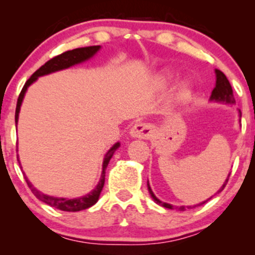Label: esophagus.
Listing matches in <instances>:
<instances>
[{"label":"esophagus","mask_w":255,"mask_h":255,"mask_svg":"<svg viewBox=\"0 0 255 255\" xmlns=\"http://www.w3.org/2000/svg\"><path fill=\"white\" fill-rule=\"evenodd\" d=\"M152 134H153V127L151 124H136L130 129V135L139 139H150Z\"/></svg>","instance_id":"obj_1"}]
</instances>
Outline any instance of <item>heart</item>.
Returning a JSON list of instances; mask_svg holds the SVG:
<instances>
[{"mask_svg":"<svg viewBox=\"0 0 255 255\" xmlns=\"http://www.w3.org/2000/svg\"><path fill=\"white\" fill-rule=\"evenodd\" d=\"M168 80H169L168 75H160V77L158 78V84L165 85L166 83H168ZM189 95H191V89H189L188 85H184V86L181 87L180 91H178V98L180 99L188 98Z\"/></svg>","mask_w":255,"mask_h":255,"instance_id":"heart-1","label":"heart"}]
</instances>
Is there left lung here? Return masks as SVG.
<instances>
[{
  "label": "left lung",
  "instance_id": "1",
  "mask_svg": "<svg viewBox=\"0 0 255 255\" xmlns=\"http://www.w3.org/2000/svg\"><path fill=\"white\" fill-rule=\"evenodd\" d=\"M216 77H217V80H216V87L212 91L211 101L224 102V103H230V104L235 103V98H234L233 89H231V85L229 83V80H228V79H227V77H225V75H224V73L221 72V71H218V69H216ZM229 176H230V174H229ZM229 176H228L227 181H225L224 184L221 187V189H219L217 193L223 191L225 184H227L228 180H229ZM147 188H148V192H150L152 199H153V200L156 201L158 205H160V206L165 207V209H170V210L174 209V206H172V205L166 204V203H162V201H160L159 199L156 198V195H154L153 192H152L150 184H148V181H147ZM211 198H210V199H211ZM210 199H207L206 201H209ZM206 201H203V203L198 204V205H203V204L206 203ZM198 205H195V206H198ZM195 206H187V207H188V209H191V207H195ZM178 210H180V211H184V210H186V206H180V207H178Z\"/></svg>",
  "mask_w": 255,
  "mask_h": 255
}]
</instances>
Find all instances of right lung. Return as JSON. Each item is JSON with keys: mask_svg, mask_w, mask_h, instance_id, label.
<instances>
[{"mask_svg": "<svg viewBox=\"0 0 255 255\" xmlns=\"http://www.w3.org/2000/svg\"><path fill=\"white\" fill-rule=\"evenodd\" d=\"M99 48H101L99 45H92V46H85V48H77V49H73V50L64 51V52H62V54L52 57L51 60L48 61V62L44 63L39 69H37V71L31 75V78L26 81L24 87H22L21 92H20L19 98H17L16 109H15V124H17L20 107H21V102H22V99H24L26 90H27V87L30 86L33 81L37 80L38 77H42V75L49 74V73L61 71V69L68 68V67L74 66V64H77V63L84 62V61L89 60L90 57H92L93 55H95L96 52L99 50ZM119 146H120V142L114 145L113 147L108 151V153L105 154L104 160H103V171H102L101 180H99L97 187H96L92 192L89 193V194L84 195V197L77 198V199H64V198L50 197V195L43 194V193H40L38 189L34 188V187L31 184L30 181L27 180V177L25 176L26 183H27V186L30 187L32 193H33V194L36 195V197L39 199L40 201L48 204L49 206L55 207V209L61 210V211L77 212V211H81V210L89 209V207L92 206V205H95L98 201V198H99V195H101V192H102V189H103V186L105 182V169H107L108 164H109V160L111 159L114 152L116 151V148H118Z\"/></svg>", "mask_w": 255, "mask_h": 255, "instance_id": "obj_1", "label": "right lung"}]
</instances>
